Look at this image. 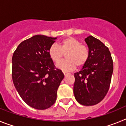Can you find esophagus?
Listing matches in <instances>:
<instances>
[{"mask_svg":"<svg viewBox=\"0 0 126 126\" xmlns=\"http://www.w3.org/2000/svg\"><path fill=\"white\" fill-rule=\"evenodd\" d=\"M63 73H64V76H66V75H67V74H69L68 73H67V72H65V71H64V72H63Z\"/></svg>","mask_w":126,"mask_h":126,"instance_id":"1","label":"esophagus"}]
</instances>
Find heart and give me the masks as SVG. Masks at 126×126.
<instances>
[{
	"label": "heart",
	"instance_id": "b5f03b06",
	"mask_svg": "<svg viewBox=\"0 0 126 126\" xmlns=\"http://www.w3.org/2000/svg\"><path fill=\"white\" fill-rule=\"evenodd\" d=\"M65 54L66 59L57 64V68L63 71H72L76 66L81 67L86 63L89 58L88 48L73 37H68L59 42V46L51 45L48 54L55 62H59Z\"/></svg>",
	"mask_w": 126,
	"mask_h": 126
}]
</instances>
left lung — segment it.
Returning <instances> with one entry per match:
<instances>
[{"label": "left lung", "instance_id": "obj_1", "mask_svg": "<svg viewBox=\"0 0 126 126\" xmlns=\"http://www.w3.org/2000/svg\"><path fill=\"white\" fill-rule=\"evenodd\" d=\"M89 58L81 71L74 73L75 98L83 105H94L104 98L109 90L113 73V61L109 48L98 39H84Z\"/></svg>", "mask_w": 126, "mask_h": 126}]
</instances>
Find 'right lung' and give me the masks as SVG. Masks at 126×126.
Instances as JSON below:
<instances>
[{
    "label": "right lung",
    "mask_w": 126,
    "mask_h": 126,
    "mask_svg": "<svg viewBox=\"0 0 126 126\" xmlns=\"http://www.w3.org/2000/svg\"><path fill=\"white\" fill-rule=\"evenodd\" d=\"M57 38L38 34L18 45L12 58L13 83L19 94L31 107L45 110L52 106L64 79L48 54Z\"/></svg>",
    "instance_id": "1"
}]
</instances>
